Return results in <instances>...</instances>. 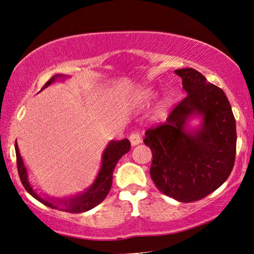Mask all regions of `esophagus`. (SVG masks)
Masks as SVG:
<instances>
[{
	"mask_svg": "<svg viewBox=\"0 0 254 254\" xmlns=\"http://www.w3.org/2000/svg\"><path fill=\"white\" fill-rule=\"evenodd\" d=\"M128 140H130V142L132 145H137L139 143H141V136H140V133L139 132H132L130 135H128Z\"/></svg>",
	"mask_w": 254,
	"mask_h": 254,
	"instance_id": "34e87169",
	"label": "esophagus"
}]
</instances>
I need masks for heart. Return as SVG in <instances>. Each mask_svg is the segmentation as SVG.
Here are the masks:
<instances>
[{
	"label": "heart",
	"instance_id": "heart-1",
	"mask_svg": "<svg viewBox=\"0 0 254 254\" xmlns=\"http://www.w3.org/2000/svg\"><path fill=\"white\" fill-rule=\"evenodd\" d=\"M153 97V93L150 89H145V91H142L139 95V101L140 103H143V104H147V103L150 102V100ZM167 109H168V101L163 100L160 103H159L157 109H156V115L159 118H162L163 115L166 114Z\"/></svg>",
	"mask_w": 254,
	"mask_h": 254
}]
</instances>
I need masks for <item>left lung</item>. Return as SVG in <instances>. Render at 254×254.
Returning <instances> with one entry per match:
<instances>
[{
  "instance_id": "1",
  "label": "left lung",
  "mask_w": 254,
  "mask_h": 254,
  "mask_svg": "<svg viewBox=\"0 0 254 254\" xmlns=\"http://www.w3.org/2000/svg\"><path fill=\"white\" fill-rule=\"evenodd\" d=\"M187 96L165 123L145 131L152 152L150 176L163 194L182 203L204 198L223 185L233 169L236 127L230 102L220 87L192 68L175 70ZM200 115L198 130H186L188 119Z\"/></svg>"
}]
</instances>
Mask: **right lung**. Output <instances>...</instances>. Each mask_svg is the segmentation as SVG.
<instances>
[{"instance_id":"obj_1","label":"right lung","mask_w":254,"mask_h":254,"mask_svg":"<svg viewBox=\"0 0 254 254\" xmlns=\"http://www.w3.org/2000/svg\"><path fill=\"white\" fill-rule=\"evenodd\" d=\"M65 77L64 75H55L54 77L47 81L45 84L44 88L49 86L55 79L62 78ZM131 143L127 139H124L121 141H111L107 144L106 149L104 150L102 157V167L100 169L95 182L89 187L87 190L84 191L83 194L77 195L75 197H70L68 199H53V198H42L40 195H38L33 188L30 185L28 180V173L25 169L24 163L21 154L19 152L18 144L15 142V154H16V166H18V173L19 177L21 179L23 187L25 188L30 195L34 197L37 200H39L48 207L65 210L67 213H83L87 212V210L92 209L101 204L105 197L109 194L110 189L112 187V179H113V170L117 166L118 161L122 158V156L130 151Z\"/></svg>"}]
</instances>
